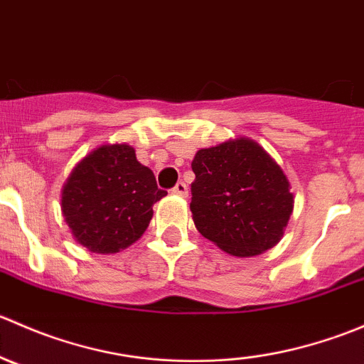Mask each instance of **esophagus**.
<instances>
[{
	"label": "esophagus",
	"instance_id": "34e87169",
	"mask_svg": "<svg viewBox=\"0 0 364 364\" xmlns=\"http://www.w3.org/2000/svg\"><path fill=\"white\" fill-rule=\"evenodd\" d=\"M172 193H176V196L186 197V196H188V186H186L185 181H178V183H176L174 188H172Z\"/></svg>",
	"mask_w": 364,
	"mask_h": 364
}]
</instances>
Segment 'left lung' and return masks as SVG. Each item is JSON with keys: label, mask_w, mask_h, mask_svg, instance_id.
I'll return each mask as SVG.
<instances>
[{"label": "left lung", "mask_w": 364, "mask_h": 364, "mask_svg": "<svg viewBox=\"0 0 364 364\" xmlns=\"http://www.w3.org/2000/svg\"><path fill=\"white\" fill-rule=\"evenodd\" d=\"M190 209L197 230L223 252L252 257L284 236L294 208L284 171L250 139L199 149Z\"/></svg>", "instance_id": "left-lung-1"}]
</instances>
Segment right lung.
I'll use <instances>...</instances> for the list:
<instances>
[{
	"mask_svg": "<svg viewBox=\"0 0 364 364\" xmlns=\"http://www.w3.org/2000/svg\"><path fill=\"white\" fill-rule=\"evenodd\" d=\"M167 196L151 168L127 144L102 146L70 174L61 209L77 243L95 253H116L142 236L153 204Z\"/></svg>",
	"mask_w": 364,
	"mask_h": 364,
	"instance_id": "add662e5",
	"label": "right lung"
}]
</instances>
